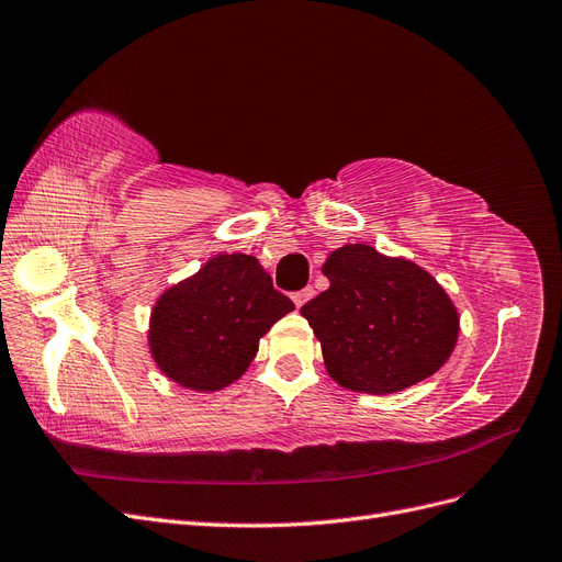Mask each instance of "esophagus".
I'll use <instances>...</instances> for the list:
<instances>
[{"label": "esophagus", "mask_w": 562, "mask_h": 562, "mask_svg": "<svg viewBox=\"0 0 562 562\" xmlns=\"http://www.w3.org/2000/svg\"><path fill=\"white\" fill-rule=\"evenodd\" d=\"M312 297H314V288H304V290H297V293H293V302H295L297 308L304 306Z\"/></svg>", "instance_id": "34e87169"}]
</instances>
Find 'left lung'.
Returning <instances> with one entry per match:
<instances>
[{"label":"left lung","mask_w":562,"mask_h":562,"mask_svg":"<svg viewBox=\"0 0 562 562\" xmlns=\"http://www.w3.org/2000/svg\"><path fill=\"white\" fill-rule=\"evenodd\" d=\"M330 288L300 314L321 341L325 370L356 393L391 395L432 376L453 353L460 316L437 279L370 244L327 256Z\"/></svg>","instance_id":"1"}]
</instances>
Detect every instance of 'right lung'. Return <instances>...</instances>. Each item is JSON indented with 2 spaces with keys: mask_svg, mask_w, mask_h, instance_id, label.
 Listing matches in <instances>:
<instances>
[{
  "mask_svg": "<svg viewBox=\"0 0 562 562\" xmlns=\"http://www.w3.org/2000/svg\"><path fill=\"white\" fill-rule=\"evenodd\" d=\"M293 308L258 258L221 254L153 304L150 358L181 389L223 391L248 370L269 327Z\"/></svg>",
  "mask_w": 562,
  "mask_h": 562,
  "instance_id": "add662e5",
  "label": "right lung"
}]
</instances>
